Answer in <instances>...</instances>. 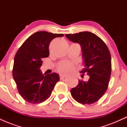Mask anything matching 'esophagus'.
I'll use <instances>...</instances> for the list:
<instances>
[{
    "instance_id": "1",
    "label": "esophagus",
    "mask_w": 127,
    "mask_h": 127,
    "mask_svg": "<svg viewBox=\"0 0 127 127\" xmlns=\"http://www.w3.org/2000/svg\"><path fill=\"white\" fill-rule=\"evenodd\" d=\"M66 76H65V75H61L60 76V79H63L65 78Z\"/></svg>"
}]
</instances>
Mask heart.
Masks as SVG:
<instances>
[{
  "label": "heart",
  "mask_w": 127,
  "mask_h": 127,
  "mask_svg": "<svg viewBox=\"0 0 127 127\" xmlns=\"http://www.w3.org/2000/svg\"><path fill=\"white\" fill-rule=\"evenodd\" d=\"M75 69V65L69 62L64 61L60 62L57 65L58 71L62 74H67Z\"/></svg>",
  "instance_id": "b5f03b06"
}]
</instances>
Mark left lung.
<instances>
[{
    "label": "left lung",
    "mask_w": 127,
    "mask_h": 127,
    "mask_svg": "<svg viewBox=\"0 0 127 127\" xmlns=\"http://www.w3.org/2000/svg\"><path fill=\"white\" fill-rule=\"evenodd\" d=\"M65 36L81 46L85 68L81 73L82 76L85 73L90 76L87 82L79 80L78 85L71 90V94L81 104L95 103L108 88L112 70L110 51L106 43L91 32H82Z\"/></svg>",
    "instance_id": "obj_1"
}]
</instances>
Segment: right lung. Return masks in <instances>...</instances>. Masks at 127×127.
I'll use <instances>...</instances> for the list:
<instances>
[{"mask_svg": "<svg viewBox=\"0 0 127 127\" xmlns=\"http://www.w3.org/2000/svg\"><path fill=\"white\" fill-rule=\"evenodd\" d=\"M63 36V34L36 32L26 39L17 51L12 76L18 93L28 103L38 104L45 101L59 81L57 73L42 74L39 68L43 63L42 59L49 56V45L51 40Z\"/></svg>", "mask_w": 127, "mask_h": 127, "instance_id": "1", "label": "right lung"}]
</instances>
